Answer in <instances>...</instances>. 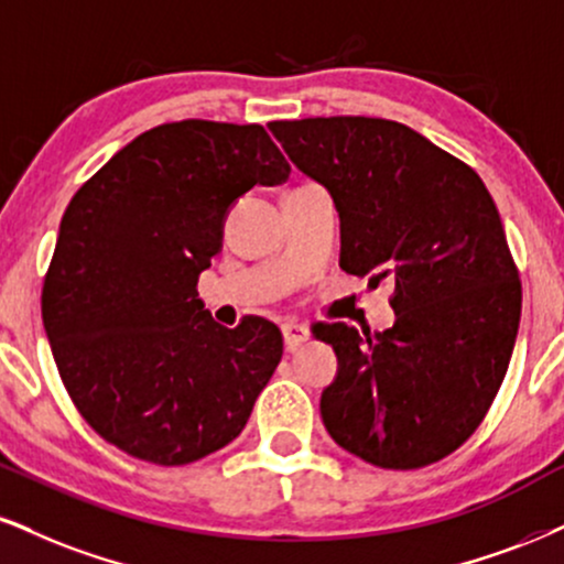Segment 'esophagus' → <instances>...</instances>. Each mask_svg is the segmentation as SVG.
Returning <instances> with one entry per match:
<instances>
[{
	"label": "esophagus",
	"mask_w": 564,
	"mask_h": 564,
	"mask_svg": "<svg viewBox=\"0 0 564 564\" xmlns=\"http://www.w3.org/2000/svg\"><path fill=\"white\" fill-rule=\"evenodd\" d=\"M282 337H284V347H288L290 352H295L297 347H301L305 339L311 337V329L305 324H297V322H290L282 326Z\"/></svg>",
	"instance_id": "1"
}]
</instances>
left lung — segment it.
<instances>
[{
	"mask_svg": "<svg viewBox=\"0 0 564 564\" xmlns=\"http://www.w3.org/2000/svg\"><path fill=\"white\" fill-rule=\"evenodd\" d=\"M269 130L335 200L347 274L394 284L398 322L379 335L316 326L339 360L326 431L379 468L442 460L484 421L518 337L523 295L495 198L408 124L311 117Z\"/></svg>",
	"mask_w": 564,
	"mask_h": 564,
	"instance_id": "obj_1",
	"label": "left lung"
}]
</instances>
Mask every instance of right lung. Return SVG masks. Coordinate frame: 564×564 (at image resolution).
Returning <instances> with one entry per match:
<instances>
[{"instance_id":"add662e5","label":"right lung","mask_w":564,"mask_h":564,"mask_svg":"<svg viewBox=\"0 0 564 564\" xmlns=\"http://www.w3.org/2000/svg\"><path fill=\"white\" fill-rule=\"evenodd\" d=\"M288 177L261 124L183 120L145 130L69 200L41 316L69 398L109 444L185 465L246 426L282 332L261 316L227 329L196 284L235 198Z\"/></svg>"}]
</instances>
